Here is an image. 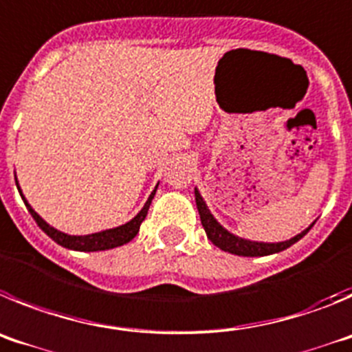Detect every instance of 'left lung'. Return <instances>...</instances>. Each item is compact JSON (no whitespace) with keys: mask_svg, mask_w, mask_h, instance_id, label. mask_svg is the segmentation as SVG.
I'll list each match as a JSON object with an SVG mask.
<instances>
[{"mask_svg":"<svg viewBox=\"0 0 352 352\" xmlns=\"http://www.w3.org/2000/svg\"><path fill=\"white\" fill-rule=\"evenodd\" d=\"M195 198H196V207H198L199 212V219H201V226H204L205 233H207L208 240H210L214 245H217L221 251L224 252H231V254L236 256H247V258H254V256H268V254H275V252H280L287 247H291L293 243L298 242L300 239L309 233V230L314 224H310L307 230H303L302 233H298L293 239L286 240V242H275V243H268V242H252V240H245L240 239V236L233 235L228 230H224L217 221H215L214 215L210 214L208 210L207 204H205V199L201 198L198 189L195 188Z\"/></svg>","mask_w":352,"mask_h":352,"instance_id":"1","label":"left lung"}]
</instances>
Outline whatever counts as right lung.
Instances as JSON below:
<instances>
[{
	"mask_svg": "<svg viewBox=\"0 0 352 352\" xmlns=\"http://www.w3.org/2000/svg\"><path fill=\"white\" fill-rule=\"evenodd\" d=\"M15 184H17L19 192H21L22 199H24V204H26V207H28V210H30V214L33 215V219L36 221L38 226L42 228V230L45 231L47 235H49L56 243L66 247V249H74V251H80V252L107 251V249H113V247L124 245V243H128L129 240L135 239L138 233V230H140V224L144 223L145 215H147V212H148V207H151V201H153L154 195H156V189H157V186H156V189L151 192L148 199L145 201L144 208H142V210L138 212V214L135 215L131 221H129V223L122 224V226L112 228V230H103V231H98V233H91V235H66V233H63V231H58L56 228H52L50 224H47L45 221H43L42 217H40V215L33 210V207L28 204V199L24 198V195H22L21 188H19L17 179H15Z\"/></svg>",
	"mask_w": 352,
	"mask_h": 352,
	"instance_id": "right-lung-1",
	"label": "right lung"
}]
</instances>
